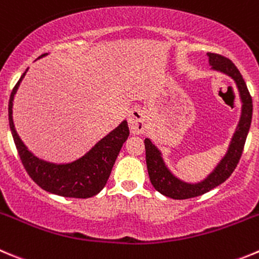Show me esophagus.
I'll return each mask as SVG.
<instances>
[{
    "label": "esophagus",
    "mask_w": 259,
    "mask_h": 259,
    "mask_svg": "<svg viewBox=\"0 0 259 259\" xmlns=\"http://www.w3.org/2000/svg\"><path fill=\"white\" fill-rule=\"evenodd\" d=\"M129 127L133 134H142L146 132L147 127V113L139 107H135L130 111Z\"/></svg>",
    "instance_id": "34e87169"
}]
</instances>
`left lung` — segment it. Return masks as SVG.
Instances as JSON below:
<instances>
[{
    "label": "left lung",
    "mask_w": 259,
    "mask_h": 259,
    "mask_svg": "<svg viewBox=\"0 0 259 259\" xmlns=\"http://www.w3.org/2000/svg\"><path fill=\"white\" fill-rule=\"evenodd\" d=\"M208 57L209 64L212 65L214 70H219V71L230 75L231 78L235 80L236 85H238L241 101H243V113H241L240 124H239L238 130H236L235 135H234L228 154L225 156L221 163L217 166L216 170L206 180L199 183V184H187V183H183L179 179H176L167 170L162 158H161V154L157 151L156 147L151 143V141L149 139L144 141L149 180H151L152 185H153L157 192L166 195V197L172 198V199H188V198H194L198 197V195H202L212 190L213 188L219 187L224 181H226V179L230 178V175L234 172L239 161H240V157L244 151V146H245L246 135H248V132H249L250 122H252V96H250L249 91L246 88L245 81H244L238 67L228 57L219 55V53L209 52Z\"/></svg>",
    "instance_id": "left-lung-1"
}]
</instances>
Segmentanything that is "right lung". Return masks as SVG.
Instances as JSON below:
<instances>
[{"mask_svg":"<svg viewBox=\"0 0 259 259\" xmlns=\"http://www.w3.org/2000/svg\"><path fill=\"white\" fill-rule=\"evenodd\" d=\"M46 53L40 55L45 56ZM13 88L9 101V124L13 133L14 142L18 149L24 168L35 184L46 192L70 198H91L98 194L107 183L118 152L129 137L127 122L111 132L88 153L75 162L67 165H55L37 158L26 149L18 137L13 122V100L21 79Z\"/></svg>","mask_w":259,"mask_h":259,"instance_id":"add662e5","label":"right lung"}]
</instances>
